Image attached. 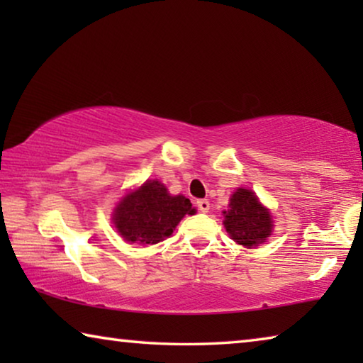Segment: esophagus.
I'll use <instances>...</instances> for the list:
<instances>
[{"label": "esophagus", "mask_w": 363, "mask_h": 363, "mask_svg": "<svg viewBox=\"0 0 363 363\" xmlns=\"http://www.w3.org/2000/svg\"><path fill=\"white\" fill-rule=\"evenodd\" d=\"M196 208H199L201 213H208V210H210V201H208L206 199H201L196 201Z\"/></svg>", "instance_id": "esophagus-1"}]
</instances>
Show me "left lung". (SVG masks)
Listing matches in <instances>:
<instances>
[{
    "instance_id": "obj_1",
    "label": "left lung",
    "mask_w": 363,
    "mask_h": 363,
    "mask_svg": "<svg viewBox=\"0 0 363 363\" xmlns=\"http://www.w3.org/2000/svg\"><path fill=\"white\" fill-rule=\"evenodd\" d=\"M224 227L229 235L243 247H257L272 232V219L257 196L248 189L233 192L224 211Z\"/></svg>"
}]
</instances>
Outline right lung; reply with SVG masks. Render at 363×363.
Instances as JSON below:
<instances>
[{
    "label": "right lung",
    "mask_w": 363,
    "mask_h": 363,
    "mask_svg": "<svg viewBox=\"0 0 363 363\" xmlns=\"http://www.w3.org/2000/svg\"><path fill=\"white\" fill-rule=\"evenodd\" d=\"M194 213L186 196H173L162 182L147 181L136 192L123 196L113 223L126 242L153 245L169 237L179 220Z\"/></svg>",
    "instance_id": "right-lung-1"
}]
</instances>
